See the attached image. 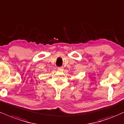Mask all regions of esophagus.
<instances>
[{"label":"esophagus","mask_w":124,"mask_h":124,"mask_svg":"<svg viewBox=\"0 0 124 124\" xmlns=\"http://www.w3.org/2000/svg\"><path fill=\"white\" fill-rule=\"evenodd\" d=\"M58 69L59 70V71H62L63 70V67H58Z\"/></svg>","instance_id":"esophagus-1"}]
</instances>
